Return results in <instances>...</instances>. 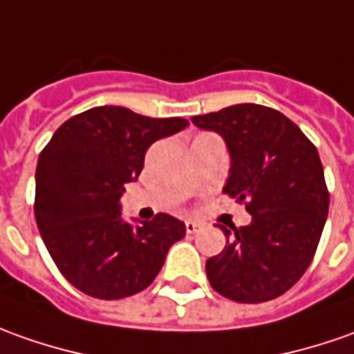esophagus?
Masks as SVG:
<instances>
[{
  "label": "esophagus",
  "instance_id": "1",
  "mask_svg": "<svg viewBox=\"0 0 354 354\" xmlns=\"http://www.w3.org/2000/svg\"><path fill=\"white\" fill-rule=\"evenodd\" d=\"M199 228H201V225H199L197 221H186V232H187V234H196Z\"/></svg>",
  "mask_w": 354,
  "mask_h": 354
}]
</instances>
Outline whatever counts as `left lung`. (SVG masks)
Wrapping results in <instances>:
<instances>
[{
  "mask_svg": "<svg viewBox=\"0 0 354 354\" xmlns=\"http://www.w3.org/2000/svg\"><path fill=\"white\" fill-rule=\"evenodd\" d=\"M192 122L225 137L232 167L223 194L252 215L248 227H221L227 246L205 263L211 287L246 304L285 295L310 268L328 218L318 149L285 114L261 104H234Z\"/></svg>",
  "mask_w": 354,
  "mask_h": 354,
  "instance_id": "obj_1",
  "label": "left lung"
}]
</instances>
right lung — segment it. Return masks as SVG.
Here are the masks:
<instances>
[{
	"label": "right lung",
	"mask_w": 354,
	"mask_h": 354,
	"mask_svg": "<svg viewBox=\"0 0 354 354\" xmlns=\"http://www.w3.org/2000/svg\"><path fill=\"white\" fill-rule=\"evenodd\" d=\"M187 124L96 106L64 122L42 149L36 225L59 273L81 292L100 300L133 297L186 236V225L167 213L131 227L122 218L120 196L141 174L147 149Z\"/></svg>",
	"instance_id": "right-lung-1"
}]
</instances>
